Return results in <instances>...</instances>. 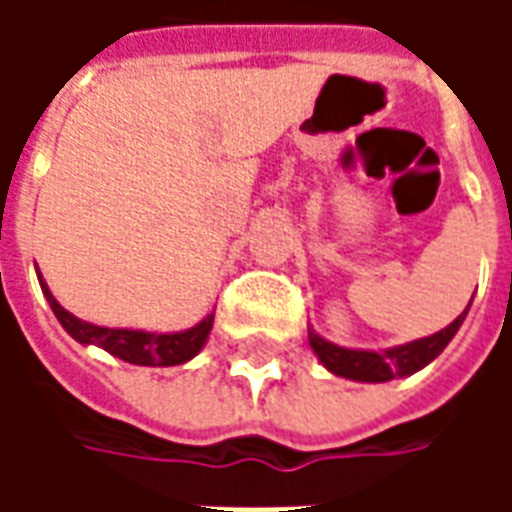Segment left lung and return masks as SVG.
I'll return each mask as SVG.
<instances>
[{
    "instance_id": "left-lung-1",
    "label": "left lung",
    "mask_w": 512,
    "mask_h": 512,
    "mask_svg": "<svg viewBox=\"0 0 512 512\" xmlns=\"http://www.w3.org/2000/svg\"><path fill=\"white\" fill-rule=\"evenodd\" d=\"M472 304V301H469ZM469 310V307H466ZM463 315H458L455 321L441 329V332L414 340V343L397 345V348H386V351H359V348H343L334 345L329 340H323L321 334H315L310 329V348L315 356L321 359V365L340 378H351V381H365V384H384L392 378H403L417 373L425 365H430L436 356L447 348L455 332L461 329Z\"/></svg>"
}]
</instances>
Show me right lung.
Listing matches in <instances>:
<instances>
[{
  "label": "right lung",
  "mask_w": 512,
  "mask_h": 512,
  "mask_svg": "<svg viewBox=\"0 0 512 512\" xmlns=\"http://www.w3.org/2000/svg\"><path fill=\"white\" fill-rule=\"evenodd\" d=\"M38 282L43 288V296L49 301V307L62 323V329L71 334L76 343L82 345H98L117 359H123L128 365L142 367H172L183 365L194 356L200 354L202 345L208 340L213 326V312L205 315L197 326H191L186 332L158 334V332H142V329H109V326H95L82 318H76L62 307L60 301L51 296L49 285L43 282L38 271Z\"/></svg>",
  "instance_id": "1"
}]
</instances>
